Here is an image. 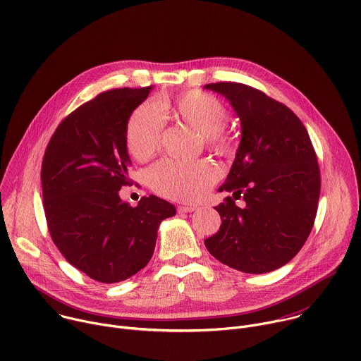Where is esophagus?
Masks as SVG:
<instances>
[{
  "instance_id": "esophagus-1",
  "label": "esophagus",
  "mask_w": 361,
  "mask_h": 361,
  "mask_svg": "<svg viewBox=\"0 0 361 361\" xmlns=\"http://www.w3.org/2000/svg\"><path fill=\"white\" fill-rule=\"evenodd\" d=\"M193 210H196L195 206H178L179 213H189V212H193Z\"/></svg>"
}]
</instances>
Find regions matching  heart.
<instances>
[{"mask_svg": "<svg viewBox=\"0 0 361 361\" xmlns=\"http://www.w3.org/2000/svg\"><path fill=\"white\" fill-rule=\"evenodd\" d=\"M165 116L189 125L203 135L207 145L221 155H231L232 145L225 135L229 112L213 95L189 91L173 99L162 98L158 105L143 104L133 111L126 128V147L137 161H147L159 148ZM219 172L209 161L178 162L165 159L147 172L149 186L159 195L182 202L202 199L218 180Z\"/></svg>", "mask_w": 361, "mask_h": 361, "instance_id": "b5f03b06", "label": "heart"}]
</instances>
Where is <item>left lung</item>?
Listing matches in <instances>:
<instances>
[{
    "label": "left lung",
    "mask_w": 361,
    "mask_h": 361,
    "mask_svg": "<svg viewBox=\"0 0 361 361\" xmlns=\"http://www.w3.org/2000/svg\"><path fill=\"white\" fill-rule=\"evenodd\" d=\"M224 95L240 119V143L214 209L222 225L204 240L209 253L239 271L260 274L289 263L307 240L317 213L320 171L307 129L286 105L252 87H203Z\"/></svg>",
    "instance_id": "8db88e82"
}]
</instances>
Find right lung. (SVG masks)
<instances>
[{"label":"right lung","instance_id":"right-lung-1","mask_svg":"<svg viewBox=\"0 0 361 361\" xmlns=\"http://www.w3.org/2000/svg\"><path fill=\"white\" fill-rule=\"evenodd\" d=\"M154 87L99 94L71 112L45 149L41 185L48 229L62 256L101 283H118L145 267L158 229L176 207L154 195L122 202L129 185L126 128Z\"/></svg>","mask_w":361,"mask_h":361}]
</instances>
